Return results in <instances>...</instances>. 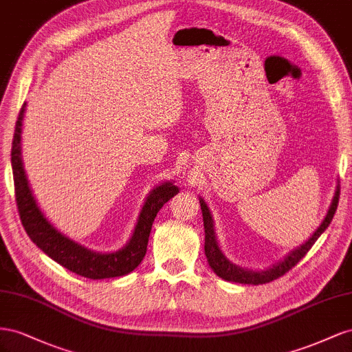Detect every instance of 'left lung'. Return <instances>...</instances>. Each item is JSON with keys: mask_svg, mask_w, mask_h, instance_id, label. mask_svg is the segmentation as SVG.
Returning <instances> with one entry per match:
<instances>
[{"mask_svg": "<svg viewBox=\"0 0 352 352\" xmlns=\"http://www.w3.org/2000/svg\"><path fill=\"white\" fill-rule=\"evenodd\" d=\"M339 182L335 190V196L332 199V204L329 206L327 214L324 217V219L321 221V224L317 227L316 232L313 233L305 243L299 245L298 248H295L278 263L273 264L271 267L265 268V270H248V268H242L236 264H233L230 261L223 250H221L218 240H217V234H215V228H214V219H212V214L206 205L205 200L202 197H199L200 202V209H202V215H204V227H205V255L208 258V264L209 267L212 268L214 273L227 280V282H233V283H242V285H264V283H270L273 280L282 277L285 273L290 268H294L300 259H302L308 250L311 249L316 243V240L324 233V230L329 227V224L332 223L333 215L336 212L338 208V202H339Z\"/></svg>", "mask_w": 352, "mask_h": 352, "instance_id": "left-lung-1", "label": "left lung"}]
</instances>
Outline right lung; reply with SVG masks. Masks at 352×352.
<instances>
[{
  "label": "right lung",
  "mask_w": 352,
  "mask_h": 352,
  "mask_svg": "<svg viewBox=\"0 0 352 352\" xmlns=\"http://www.w3.org/2000/svg\"><path fill=\"white\" fill-rule=\"evenodd\" d=\"M25 109L26 103H23L16 120L12 146V168L19 215L28 236L45 255L78 276L100 280L131 273L146 255L150 230H152L157 212L170 197L179 192L178 187L174 186L173 182H166L156 186L147 195L131 239L116 252H96V250L76 243L75 240L60 233L50 223L43 210L39 209L31 186H29L22 159V125Z\"/></svg>",
  "instance_id": "obj_1"
}]
</instances>
